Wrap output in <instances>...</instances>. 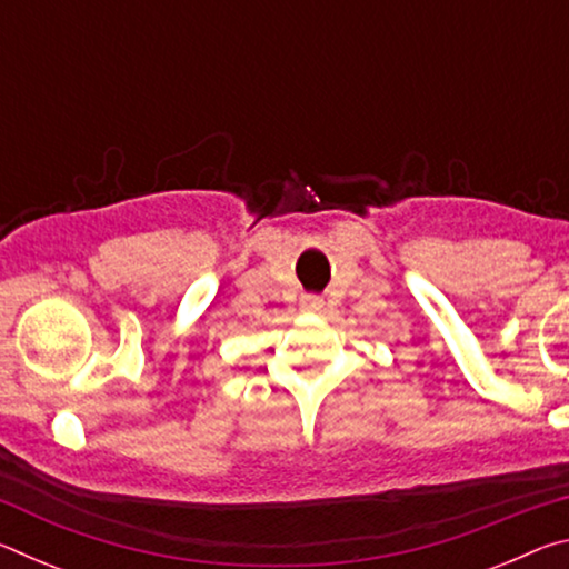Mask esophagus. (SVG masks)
Wrapping results in <instances>:
<instances>
[{
	"instance_id": "obj_1",
	"label": "esophagus",
	"mask_w": 569,
	"mask_h": 569,
	"mask_svg": "<svg viewBox=\"0 0 569 569\" xmlns=\"http://www.w3.org/2000/svg\"><path fill=\"white\" fill-rule=\"evenodd\" d=\"M301 308H303V311H308V313H319L321 308H323V298L308 293V296L301 298Z\"/></svg>"
}]
</instances>
